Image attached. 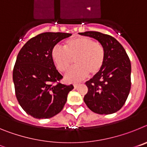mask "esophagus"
I'll list each match as a JSON object with an SVG mask.
<instances>
[{"label": "esophagus", "instance_id": "esophagus-1", "mask_svg": "<svg viewBox=\"0 0 147 147\" xmlns=\"http://www.w3.org/2000/svg\"><path fill=\"white\" fill-rule=\"evenodd\" d=\"M79 85H80V84H74V88H77Z\"/></svg>", "mask_w": 147, "mask_h": 147}]
</instances>
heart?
<instances>
[{
    "label": "heart",
    "mask_w": 147,
    "mask_h": 147,
    "mask_svg": "<svg viewBox=\"0 0 147 147\" xmlns=\"http://www.w3.org/2000/svg\"><path fill=\"white\" fill-rule=\"evenodd\" d=\"M51 56L57 69L65 72L75 59L76 65L65 76L67 82H77L90 74L96 75L103 67L105 60L104 47L93 39L78 36L67 40L64 48L55 45L51 51Z\"/></svg>",
    "instance_id": "obj_1"
}]
</instances>
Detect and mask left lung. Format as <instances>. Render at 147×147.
Segmentation results:
<instances>
[{"label": "left lung", "instance_id": "left-lung-1", "mask_svg": "<svg viewBox=\"0 0 147 147\" xmlns=\"http://www.w3.org/2000/svg\"><path fill=\"white\" fill-rule=\"evenodd\" d=\"M80 34L96 39L105 51L103 67L85 82L88 91L84 102L98 114H112L125 103L131 88V63L126 51L119 41L108 34L85 32Z\"/></svg>", "mask_w": 147, "mask_h": 147}]
</instances>
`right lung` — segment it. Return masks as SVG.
<instances>
[{"mask_svg": "<svg viewBox=\"0 0 147 147\" xmlns=\"http://www.w3.org/2000/svg\"><path fill=\"white\" fill-rule=\"evenodd\" d=\"M71 35L62 32L40 34L30 39L18 53L13 69L15 94L22 108L34 118L50 119L59 113L67 94L74 89L72 85L57 82L62 76L51 56L52 48Z\"/></svg>", "mask_w": 147, "mask_h": 147, "instance_id": "right-lung-1", "label": "right lung"}]
</instances>
